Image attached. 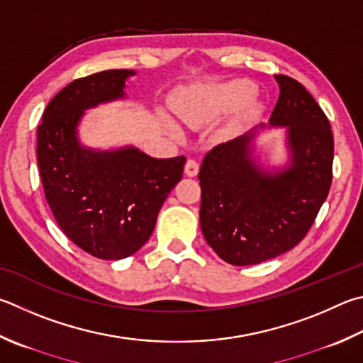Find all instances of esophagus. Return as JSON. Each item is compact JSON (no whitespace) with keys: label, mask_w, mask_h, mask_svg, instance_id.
Returning <instances> with one entry per match:
<instances>
[{"label":"esophagus","mask_w":363,"mask_h":363,"mask_svg":"<svg viewBox=\"0 0 363 363\" xmlns=\"http://www.w3.org/2000/svg\"><path fill=\"white\" fill-rule=\"evenodd\" d=\"M199 169H200L199 162L194 160V159H189L187 163H186V169H184V171H186V174L189 177H194V176L199 174Z\"/></svg>","instance_id":"obj_1"}]
</instances>
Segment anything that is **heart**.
I'll use <instances>...</instances> for the list:
<instances>
[{
	"mask_svg": "<svg viewBox=\"0 0 363 363\" xmlns=\"http://www.w3.org/2000/svg\"><path fill=\"white\" fill-rule=\"evenodd\" d=\"M255 94V87L247 81H235L220 87L199 91L179 104L181 117L190 125H200L225 111L240 106ZM174 130V128H173Z\"/></svg>",
	"mask_w": 363,
	"mask_h": 363,
	"instance_id": "obj_1",
	"label": "heart"
}]
</instances>
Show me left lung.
<instances>
[{
  "instance_id": "left-lung-1",
  "label": "left lung",
  "mask_w": 363,
  "mask_h": 363,
  "mask_svg": "<svg viewBox=\"0 0 363 363\" xmlns=\"http://www.w3.org/2000/svg\"><path fill=\"white\" fill-rule=\"evenodd\" d=\"M274 77L281 91L269 123L287 127L291 164L274 173L257 167L250 131L211 149L199 173L201 232L230 265H257L295 247L332 186L330 122L298 81Z\"/></svg>"
}]
</instances>
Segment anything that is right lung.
<instances>
[{
  "instance_id": "right-lung-1",
  "label": "right lung",
  "mask_w": 363,
  "mask_h": 363,
  "mask_svg": "<svg viewBox=\"0 0 363 363\" xmlns=\"http://www.w3.org/2000/svg\"><path fill=\"white\" fill-rule=\"evenodd\" d=\"M130 69L76 79L52 98L38 127L44 195L62 232L90 255L121 260L154 232L168 194L182 179L186 157L152 159L135 147L94 150L77 141L84 111L123 98Z\"/></svg>"
}]
</instances>
